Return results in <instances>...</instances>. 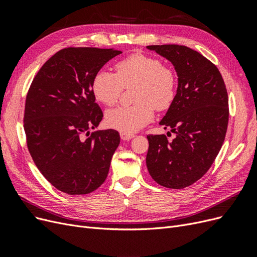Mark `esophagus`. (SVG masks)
Instances as JSON below:
<instances>
[{"mask_svg":"<svg viewBox=\"0 0 257 257\" xmlns=\"http://www.w3.org/2000/svg\"><path fill=\"white\" fill-rule=\"evenodd\" d=\"M120 137L122 141H130L134 137V134H127V133H124V132H120Z\"/></svg>","mask_w":257,"mask_h":257,"instance_id":"1","label":"esophagus"}]
</instances>
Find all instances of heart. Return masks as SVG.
<instances>
[{
	"instance_id": "1",
	"label": "heart",
	"mask_w": 257,
	"mask_h": 257,
	"mask_svg": "<svg viewBox=\"0 0 257 257\" xmlns=\"http://www.w3.org/2000/svg\"><path fill=\"white\" fill-rule=\"evenodd\" d=\"M115 74L98 71L91 83L96 100L105 106L118 103L123 88L136 85L132 106L107 111L106 122L112 128L133 134L149 123L159 111L172 106L176 97L177 78L174 71L162 62L144 53H134L114 65Z\"/></svg>"
}]
</instances>
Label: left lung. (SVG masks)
<instances>
[{"mask_svg": "<svg viewBox=\"0 0 257 257\" xmlns=\"http://www.w3.org/2000/svg\"><path fill=\"white\" fill-rule=\"evenodd\" d=\"M147 48L172 62L178 75L176 97L160 122L176 137L168 142L166 135L147 136V168L162 186L184 189L208 172L221 150L229 115L227 90L219 69L199 52L181 45Z\"/></svg>", "mask_w": 257, "mask_h": 257, "instance_id": "1", "label": "left lung"}]
</instances>
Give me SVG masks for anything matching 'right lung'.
<instances>
[{"mask_svg":"<svg viewBox=\"0 0 257 257\" xmlns=\"http://www.w3.org/2000/svg\"><path fill=\"white\" fill-rule=\"evenodd\" d=\"M120 53L92 47L62 49L30 85L23 116L29 152L43 176L69 195L89 194L103 184L120 144L115 130L90 135L103 119L92 93L93 77Z\"/></svg>","mask_w":257,"mask_h":257,"instance_id":"right-lung-1","label":"right lung"}]
</instances>
